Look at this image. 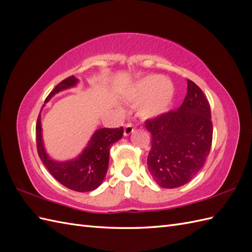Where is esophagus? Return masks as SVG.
Returning <instances> with one entry per match:
<instances>
[{"label": "esophagus", "mask_w": 252, "mask_h": 252, "mask_svg": "<svg viewBox=\"0 0 252 252\" xmlns=\"http://www.w3.org/2000/svg\"><path fill=\"white\" fill-rule=\"evenodd\" d=\"M133 131H134V126H133L131 122L126 123V126H125V132H123V134H125V136H129Z\"/></svg>", "instance_id": "obj_1"}]
</instances>
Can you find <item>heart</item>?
<instances>
[{"instance_id":"obj_1","label":"heart","mask_w":252,"mask_h":252,"mask_svg":"<svg viewBox=\"0 0 252 252\" xmlns=\"http://www.w3.org/2000/svg\"><path fill=\"white\" fill-rule=\"evenodd\" d=\"M173 96V84L165 78L151 77L137 85L130 95L133 101H140L138 114L143 118H154L168 109Z\"/></svg>"}]
</instances>
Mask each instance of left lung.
Masks as SVG:
<instances>
[{"instance_id": "obj_1", "label": "left lung", "mask_w": 252, "mask_h": 252, "mask_svg": "<svg viewBox=\"0 0 252 252\" xmlns=\"http://www.w3.org/2000/svg\"><path fill=\"white\" fill-rule=\"evenodd\" d=\"M152 135L147 167L163 189L189 182L205 164L212 143L209 101L200 88L187 79V94L179 109L145 121Z\"/></svg>"}]
</instances>
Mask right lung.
<instances>
[{"label":"right lung","mask_w":252,"mask_h":252,"mask_svg":"<svg viewBox=\"0 0 252 252\" xmlns=\"http://www.w3.org/2000/svg\"><path fill=\"white\" fill-rule=\"evenodd\" d=\"M77 82L78 79L74 78V76L63 80L47 96L45 103L56 93L74 87ZM35 135L37 154L50 173L67 189L84 192L94 190L103 183L108 169L110 146L122 137L123 127H116V129L104 127L97 130L91 137L88 146L82 154L76 159L65 162L55 161L45 153L43 141H42L40 115L37 117L35 126Z\"/></svg>","instance_id":"obj_1"}]
</instances>
